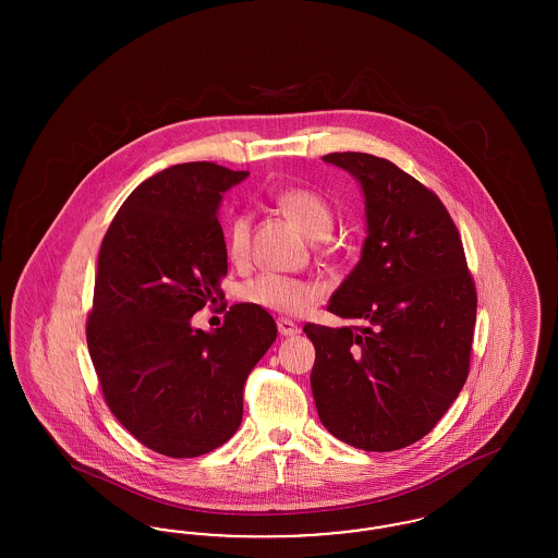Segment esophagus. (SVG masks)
<instances>
[{
	"instance_id": "34e87169",
	"label": "esophagus",
	"mask_w": 558,
	"mask_h": 558,
	"mask_svg": "<svg viewBox=\"0 0 558 558\" xmlns=\"http://www.w3.org/2000/svg\"><path fill=\"white\" fill-rule=\"evenodd\" d=\"M276 326H278V332H280L282 337H294V335L299 332V326L289 318L276 319Z\"/></svg>"
}]
</instances>
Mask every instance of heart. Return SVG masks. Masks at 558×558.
I'll use <instances>...</instances> for the list:
<instances>
[{
    "instance_id": "b5f03b06",
    "label": "heart",
    "mask_w": 558,
    "mask_h": 558,
    "mask_svg": "<svg viewBox=\"0 0 558 558\" xmlns=\"http://www.w3.org/2000/svg\"><path fill=\"white\" fill-rule=\"evenodd\" d=\"M278 209L284 213L292 223L312 240L326 239L335 228V211L328 201L310 187H289L276 196ZM248 240H251V219L246 215H236L226 234V248L234 264H244L248 259ZM318 287L291 276L280 274H259L240 287L239 296L259 310L296 316L310 310L319 299Z\"/></svg>"
}]
</instances>
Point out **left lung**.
<instances>
[{"mask_svg": "<svg viewBox=\"0 0 558 558\" xmlns=\"http://www.w3.org/2000/svg\"><path fill=\"white\" fill-rule=\"evenodd\" d=\"M322 159L360 182L368 236L328 303L351 324L303 326L316 347L319 421L353 448L401 450L441 421L466 383L475 282L458 228L433 190L366 153Z\"/></svg>", "mask_w": 558, "mask_h": 558, "instance_id": "1", "label": "left lung"}]
</instances>
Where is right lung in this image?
I'll list each match as a JSON object with an SVG mask.
<instances>
[{
	"label": "right lung",
	"mask_w": 558,
	"mask_h": 558,
	"mask_svg": "<svg viewBox=\"0 0 558 558\" xmlns=\"http://www.w3.org/2000/svg\"><path fill=\"white\" fill-rule=\"evenodd\" d=\"M246 175L209 160L173 165L133 190L100 246L87 349L114 418L169 458L209 453L239 430L244 380L278 335L248 303L213 332L190 324L223 296L217 209Z\"/></svg>",
	"instance_id": "right-lung-1"
}]
</instances>
